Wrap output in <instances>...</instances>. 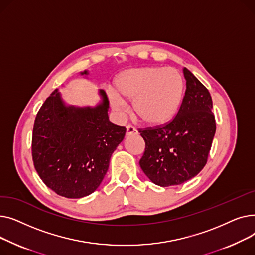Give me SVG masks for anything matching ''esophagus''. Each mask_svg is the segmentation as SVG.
<instances>
[{
	"label": "esophagus",
	"instance_id": "34e87169",
	"mask_svg": "<svg viewBox=\"0 0 255 255\" xmlns=\"http://www.w3.org/2000/svg\"><path fill=\"white\" fill-rule=\"evenodd\" d=\"M126 134L127 135H133L136 134V129L133 127L132 125H127L126 126Z\"/></svg>",
	"mask_w": 255,
	"mask_h": 255
}]
</instances>
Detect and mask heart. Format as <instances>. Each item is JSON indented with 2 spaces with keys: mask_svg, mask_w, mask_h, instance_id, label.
Returning <instances> with one entry per match:
<instances>
[{
  "mask_svg": "<svg viewBox=\"0 0 255 255\" xmlns=\"http://www.w3.org/2000/svg\"><path fill=\"white\" fill-rule=\"evenodd\" d=\"M116 93L109 97L113 109L123 114L133 101V111L146 125L166 124L176 116L184 97L185 80L172 67H140L120 73L115 80Z\"/></svg>",
  "mask_w": 255,
  "mask_h": 255,
  "instance_id": "heart-1",
  "label": "heart"
}]
</instances>
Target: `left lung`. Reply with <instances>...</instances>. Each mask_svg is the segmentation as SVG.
Segmentation results:
<instances>
[{"label":"left lung","mask_w":255,"mask_h":255,"mask_svg":"<svg viewBox=\"0 0 255 255\" xmlns=\"http://www.w3.org/2000/svg\"><path fill=\"white\" fill-rule=\"evenodd\" d=\"M183 71L186 91L176 117L138 131L145 142L139 165L161 187L183 184L204 168L216 131L208 89L188 69Z\"/></svg>","instance_id":"obj_1"}]
</instances>
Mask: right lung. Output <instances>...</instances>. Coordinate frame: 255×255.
<instances>
[{"instance_id":"add662e5","label":"right lung","mask_w":255,"mask_h":255,"mask_svg":"<svg viewBox=\"0 0 255 255\" xmlns=\"http://www.w3.org/2000/svg\"><path fill=\"white\" fill-rule=\"evenodd\" d=\"M82 74H88L87 71ZM96 107L66 106L56 90L37 113L32 157L43 183L58 195L80 198L95 191L126 128L110 122L109 99Z\"/></svg>"}]
</instances>
